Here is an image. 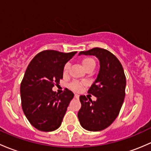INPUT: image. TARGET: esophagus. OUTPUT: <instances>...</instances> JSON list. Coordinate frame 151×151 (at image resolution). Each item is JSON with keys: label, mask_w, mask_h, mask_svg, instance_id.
I'll return each instance as SVG.
<instances>
[{"label": "esophagus", "mask_w": 151, "mask_h": 151, "mask_svg": "<svg viewBox=\"0 0 151 151\" xmlns=\"http://www.w3.org/2000/svg\"><path fill=\"white\" fill-rule=\"evenodd\" d=\"M75 97L76 98H79V94H75Z\"/></svg>", "instance_id": "34e87169"}]
</instances>
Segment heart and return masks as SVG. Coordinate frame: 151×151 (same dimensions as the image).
Here are the masks:
<instances>
[{
  "instance_id": "1",
  "label": "heart",
  "mask_w": 151,
  "mask_h": 151,
  "mask_svg": "<svg viewBox=\"0 0 151 151\" xmlns=\"http://www.w3.org/2000/svg\"><path fill=\"white\" fill-rule=\"evenodd\" d=\"M81 64L83 65V67L84 68V69L86 70H94L96 66V62L95 60L93 58L89 57H84L83 60H81ZM70 63H66L65 65L64 68H63V73L65 75L68 73L70 70ZM82 86H83V83H80L78 81H73L70 84V87L71 89H73V91H80L81 88Z\"/></svg>"
}]
</instances>
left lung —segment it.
I'll return each instance as SVG.
<instances>
[{
    "mask_svg": "<svg viewBox=\"0 0 151 151\" xmlns=\"http://www.w3.org/2000/svg\"><path fill=\"white\" fill-rule=\"evenodd\" d=\"M96 56L99 60V71L88 93L97 97L92 101L80 96L81 108L78 113L81 125L85 129L98 132L108 127L119 116L125 97L126 76L117 57L106 49L94 48L79 55Z\"/></svg>",
    "mask_w": 151,
    "mask_h": 151,
    "instance_id": "1",
    "label": "left lung"
}]
</instances>
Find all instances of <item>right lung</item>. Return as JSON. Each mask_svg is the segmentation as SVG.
Masks as SVG:
<instances>
[{"label": "right lung", "mask_w": 151, "mask_h": 151, "mask_svg": "<svg viewBox=\"0 0 151 151\" xmlns=\"http://www.w3.org/2000/svg\"><path fill=\"white\" fill-rule=\"evenodd\" d=\"M77 52L45 50L27 66L20 86L22 108L29 122L42 132H52L61 125L74 94L65 88L58 94L52 90L63 78V68Z\"/></svg>", "instance_id": "add662e5"}]
</instances>
